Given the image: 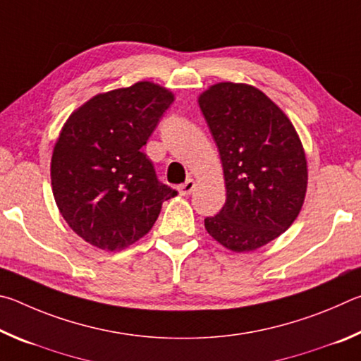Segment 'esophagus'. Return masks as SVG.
<instances>
[{
  "label": "esophagus",
  "mask_w": 361,
  "mask_h": 361,
  "mask_svg": "<svg viewBox=\"0 0 361 361\" xmlns=\"http://www.w3.org/2000/svg\"><path fill=\"white\" fill-rule=\"evenodd\" d=\"M194 188H195V181L192 178H189V180L183 183V185L178 186V192L181 195H188V194H191L194 191Z\"/></svg>",
  "instance_id": "34e87169"
}]
</instances>
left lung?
<instances>
[{
	"mask_svg": "<svg viewBox=\"0 0 361 361\" xmlns=\"http://www.w3.org/2000/svg\"><path fill=\"white\" fill-rule=\"evenodd\" d=\"M221 157L226 202L205 218L213 239L253 252L295 221L307 189V161L295 127L259 89L219 82L199 97Z\"/></svg>",
	"mask_w": 361,
	"mask_h": 361,
	"instance_id": "1",
	"label": "left lung"
}]
</instances>
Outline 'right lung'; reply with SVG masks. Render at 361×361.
Wrapping results in <instances>:
<instances>
[{
	"label": "right lung",
	"mask_w": 361,
	"mask_h": 361,
	"mask_svg": "<svg viewBox=\"0 0 361 361\" xmlns=\"http://www.w3.org/2000/svg\"><path fill=\"white\" fill-rule=\"evenodd\" d=\"M172 102L170 90L142 81L95 95L65 122L52 152V192L65 221L90 245H132L148 234L164 200L178 194L157 180L142 152Z\"/></svg>",
	"instance_id": "right-lung-1"
}]
</instances>
